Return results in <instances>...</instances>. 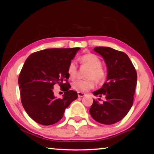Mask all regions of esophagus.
<instances>
[{"label":"esophagus","instance_id":"obj_1","mask_svg":"<svg viewBox=\"0 0 154 154\" xmlns=\"http://www.w3.org/2000/svg\"><path fill=\"white\" fill-rule=\"evenodd\" d=\"M84 96H85V94L83 93V92H78V97H83Z\"/></svg>","mask_w":154,"mask_h":154}]
</instances>
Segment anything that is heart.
I'll list each match as a JSON object with an SVG mask.
<instances>
[{"label":"heart","mask_w":154,"mask_h":154,"mask_svg":"<svg viewBox=\"0 0 154 154\" xmlns=\"http://www.w3.org/2000/svg\"><path fill=\"white\" fill-rule=\"evenodd\" d=\"M82 64H85L90 68L88 71V77L85 80H77L73 83V88L77 91L84 92L88 91L94 86V80L97 83H102L106 78V73L102 69V61L98 56L94 54H88L81 58ZM68 73L71 79H74L77 74V64L74 61H72L69 64Z\"/></svg>","instance_id":"obj_1"}]
</instances>
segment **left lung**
<instances>
[{"instance_id":"left-lung-1","label":"left lung","mask_w":154,"mask_h":154,"mask_svg":"<svg viewBox=\"0 0 154 154\" xmlns=\"http://www.w3.org/2000/svg\"><path fill=\"white\" fill-rule=\"evenodd\" d=\"M94 50L104 58L107 67V79L102 87L93 92L104 97L100 103L93 100L90 109L92 119L104 125H111L123 119L133 104L137 75L125 53L109 47H96Z\"/></svg>"}]
</instances>
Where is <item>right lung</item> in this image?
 Returning a JSON list of instances; mask_svg holds the SVG:
<instances>
[{"instance_id":"1","label":"right lung","mask_w":154,"mask_h":154,"mask_svg":"<svg viewBox=\"0 0 154 154\" xmlns=\"http://www.w3.org/2000/svg\"><path fill=\"white\" fill-rule=\"evenodd\" d=\"M79 50L50 48L33 52L25 61L18 79L21 101L29 116L38 124L57 123L65 109L77 99V92L69 90L68 68ZM55 84L65 92L62 99L54 95Z\"/></svg>"}]
</instances>
